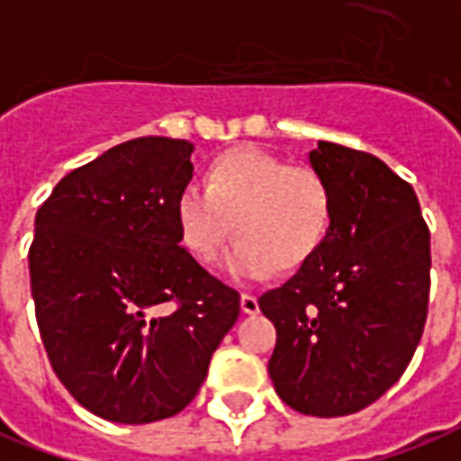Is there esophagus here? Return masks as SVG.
Returning <instances> with one entry per match:
<instances>
[{
	"instance_id": "34e87169",
	"label": "esophagus",
	"mask_w": 461,
	"mask_h": 461,
	"mask_svg": "<svg viewBox=\"0 0 461 461\" xmlns=\"http://www.w3.org/2000/svg\"><path fill=\"white\" fill-rule=\"evenodd\" d=\"M241 312H244V314H257V312H259V299L254 297V294H249V292H244V294H241Z\"/></svg>"
}]
</instances>
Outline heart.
<instances>
[{
    "mask_svg": "<svg viewBox=\"0 0 461 461\" xmlns=\"http://www.w3.org/2000/svg\"><path fill=\"white\" fill-rule=\"evenodd\" d=\"M179 240L197 262H212L234 231L224 269L259 279L269 269L292 272L309 262L330 231V182L304 164L240 147L207 169V189L186 185L175 202Z\"/></svg>",
    "mask_w": 461,
    "mask_h": 461,
    "instance_id": "heart-1",
    "label": "heart"
}]
</instances>
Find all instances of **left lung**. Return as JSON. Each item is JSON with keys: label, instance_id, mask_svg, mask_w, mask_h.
Segmentation results:
<instances>
[{"label": "left lung", "instance_id": "obj_1", "mask_svg": "<svg viewBox=\"0 0 461 461\" xmlns=\"http://www.w3.org/2000/svg\"><path fill=\"white\" fill-rule=\"evenodd\" d=\"M309 162L330 182V231L259 309L276 330L279 399L344 417L382 397L414 357L429 309V227L410 182L375 154L320 141Z\"/></svg>", "mask_w": 461, "mask_h": 461}]
</instances>
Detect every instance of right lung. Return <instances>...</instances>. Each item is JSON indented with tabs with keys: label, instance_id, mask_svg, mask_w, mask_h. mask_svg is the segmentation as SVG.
<instances>
[{
	"label": "right lung",
	"instance_id": "obj_1",
	"mask_svg": "<svg viewBox=\"0 0 461 461\" xmlns=\"http://www.w3.org/2000/svg\"><path fill=\"white\" fill-rule=\"evenodd\" d=\"M192 144L140 137L64 176L34 220L29 276L54 375L119 424L175 417L240 317V292L179 247Z\"/></svg>",
	"mask_w": 461,
	"mask_h": 461
}]
</instances>
